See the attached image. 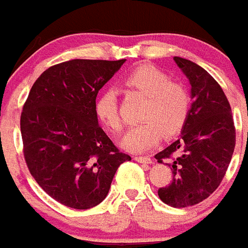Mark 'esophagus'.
Instances as JSON below:
<instances>
[{
  "label": "esophagus",
  "instance_id": "obj_1",
  "mask_svg": "<svg viewBox=\"0 0 248 248\" xmlns=\"http://www.w3.org/2000/svg\"><path fill=\"white\" fill-rule=\"evenodd\" d=\"M134 160L138 162H142V164H152V158L148 157V156H134Z\"/></svg>",
  "mask_w": 248,
  "mask_h": 248
}]
</instances>
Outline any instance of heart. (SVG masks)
<instances>
[{"label":"heart","instance_id":"heart-1","mask_svg":"<svg viewBox=\"0 0 248 248\" xmlns=\"http://www.w3.org/2000/svg\"><path fill=\"white\" fill-rule=\"evenodd\" d=\"M126 90L146 96L140 118L143 122L130 126L123 138V147L133 152H143L157 143L162 133L166 137L178 133L187 122L191 98L187 90L154 65L143 64L132 69L123 78ZM97 119L112 133L123 128L119 115L118 96L112 90H106L94 102Z\"/></svg>","mask_w":248,"mask_h":248}]
</instances>
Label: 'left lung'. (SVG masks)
Masks as SVG:
<instances>
[{
    "mask_svg": "<svg viewBox=\"0 0 248 248\" xmlns=\"http://www.w3.org/2000/svg\"><path fill=\"white\" fill-rule=\"evenodd\" d=\"M191 83V110L180 138L156 154L158 162L171 160L173 180L158 188L162 202L173 207L200 203L213 193L227 173L235 146V128L224 91L195 62L174 57Z\"/></svg>",
    "mask_w": 248,
    "mask_h": 248,
    "instance_id": "left-lung-1",
    "label": "left lung"
}]
</instances>
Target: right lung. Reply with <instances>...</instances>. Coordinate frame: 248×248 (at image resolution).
<instances>
[{"label": "right lung", "instance_id": "obj_1", "mask_svg": "<svg viewBox=\"0 0 248 248\" xmlns=\"http://www.w3.org/2000/svg\"><path fill=\"white\" fill-rule=\"evenodd\" d=\"M75 59L39 75L23 106V152L31 177L57 202L77 210L101 203L120 164L119 151L98 124V91L124 64Z\"/></svg>", "mask_w": 248, "mask_h": 248}]
</instances>
